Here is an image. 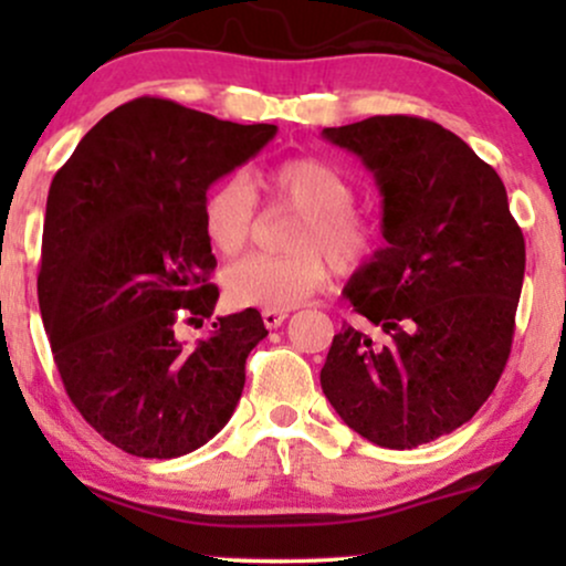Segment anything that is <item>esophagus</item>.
I'll return each instance as SVG.
<instances>
[{
  "label": "esophagus",
  "instance_id": "1",
  "mask_svg": "<svg viewBox=\"0 0 566 566\" xmlns=\"http://www.w3.org/2000/svg\"><path fill=\"white\" fill-rule=\"evenodd\" d=\"M287 316H290L287 311H263V324L269 329H276V327H282Z\"/></svg>",
  "mask_w": 566,
  "mask_h": 566
}]
</instances>
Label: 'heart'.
I'll return each mask as SVG.
<instances>
[{
    "mask_svg": "<svg viewBox=\"0 0 566 566\" xmlns=\"http://www.w3.org/2000/svg\"><path fill=\"white\" fill-rule=\"evenodd\" d=\"M271 201L301 212L287 255H247L223 271L226 297L239 308L290 311L337 274H356L382 250V223L354 205V186L337 167L316 157H290L261 175ZM258 199L244 175L216 184L201 205V229L220 255L250 242Z\"/></svg>",
    "mask_w": 566,
    "mask_h": 566,
    "instance_id": "obj_1",
    "label": "heart"
}]
</instances>
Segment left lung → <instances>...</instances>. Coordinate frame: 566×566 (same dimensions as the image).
<instances>
[{
  "instance_id": "left-lung-1",
  "label": "left lung",
  "mask_w": 566,
  "mask_h": 566,
  "mask_svg": "<svg viewBox=\"0 0 566 566\" xmlns=\"http://www.w3.org/2000/svg\"><path fill=\"white\" fill-rule=\"evenodd\" d=\"M382 197L386 247L350 276L359 314L333 337L322 391L356 433L412 450L476 415L513 343L524 237L503 180L465 140L420 116L327 127Z\"/></svg>"
}]
</instances>
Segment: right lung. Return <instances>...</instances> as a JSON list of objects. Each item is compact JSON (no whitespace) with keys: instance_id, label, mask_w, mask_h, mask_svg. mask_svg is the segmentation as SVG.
Masks as SVG:
<instances>
[{"instance_id":"1","label":"right lung","mask_w":566,"mask_h":566,"mask_svg":"<svg viewBox=\"0 0 566 566\" xmlns=\"http://www.w3.org/2000/svg\"><path fill=\"white\" fill-rule=\"evenodd\" d=\"M274 135L276 125L135 97L55 172L36 279L44 333L82 418L135 458H180L216 437L269 335L255 308L218 316L193 348L175 333L218 303L207 188Z\"/></svg>"}]
</instances>
